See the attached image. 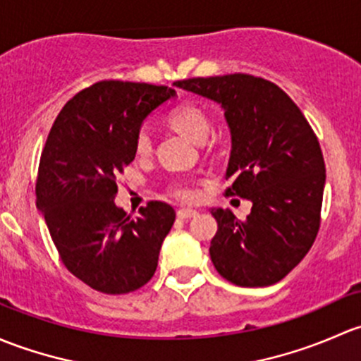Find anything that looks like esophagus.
<instances>
[{
  "mask_svg": "<svg viewBox=\"0 0 361 361\" xmlns=\"http://www.w3.org/2000/svg\"><path fill=\"white\" fill-rule=\"evenodd\" d=\"M198 215V212L192 210V208H180L179 212H177V217L182 219V221H188V219H192Z\"/></svg>",
  "mask_w": 361,
  "mask_h": 361,
  "instance_id": "obj_1",
  "label": "esophagus"
}]
</instances>
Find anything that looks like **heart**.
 I'll use <instances>...</instances> for the list:
<instances>
[{
  "label": "heart",
  "instance_id": "b5f03b06",
  "mask_svg": "<svg viewBox=\"0 0 361 361\" xmlns=\"http://www.w3.org/2000/svg\"><path fill=\"white\" fill-rule=\"evenodd\" d=\"M169 123L184 133L185 137L192 139L195 142H203L210 132V120L207 113L200 106L192 102L179 104L169 113ZM135 151L139 154H147L151 151V135L147 130H140L135 137ZM173 195L180 200L195 198L196 191L189 184H176L173 185Z\"/></svg>",
  "mask_w": 361,
  "mask_h": 361
}]
</instances>
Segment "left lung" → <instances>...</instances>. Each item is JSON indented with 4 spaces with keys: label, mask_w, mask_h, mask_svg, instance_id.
Segmentation results:
<instances>
[{
    "label": "left lung",
    "mask_w": 361,
    "mask_h": 361,
    "mask_svg": "<svg viewBox=\"0 0 361 361\" xmlns=\"http://www.w3.org/2000/svg\"><path fill=\"white\" fill-rule=\"evenodd\" d=\"M173 87L221 104L231 132L226 196L252 202L245 221L212 208L217 233L210 257L240 287L283 280L313 247L319 229L325 161L304 114L278 85L252 74L189 78Z\"/></svg>",
    "instance_id": "1"
}]
</instances>
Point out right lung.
<instances>
[{
	"mask_svg": "<svg viewBox=\"0 0 361 361\" xmlns=\"http://www.w3.org/2000/svg\"><path fill=\"white\" fill-rule=\"evenodd\" d=\"M172 97L176 90L169 87L99 81L62 107L48 133L36 205L64 266L94 290L133 292L158 266L176 210L149 202L132 219L114 196L118 177L135 158L140 125Z\"/></svg>",
	"mask_w": 361,
	"mask_h": 361,
	"instance_id": "add662e5",
	"label": "right lung"
}]
</instances>
